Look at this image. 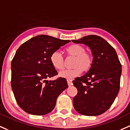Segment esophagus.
Instances as JSON below:
<instances>
[{"instance_id": "34e87169", "label": "esophagus", "mask_w": 130, "mask_h": 130, "mask_svg": "<svg viewBox=\"0 0 130 130\" xmlns=\"http://www.w3.org/2000/svg\"><path fill=\"white\" fill-rule=\"evenodd\" d=\"M67 83H68V85L71 86L72 85V82L71 81V80H67Z\"/></svg>"}]
</instances>
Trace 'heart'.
<instances>
[{"instance_id": "obj_1", "label": "heart", "mask_w": 130, "mask_h": 130, "mask_svg": "<svg viewBox=\"0 0 130 130\" xmlns=\"http://www.w3.org/2000/svg\"><path fill=\"white\" fill-rule=\"evenodd\" d=\"M68 55L75 57L71 70H66L59 73V76L68 80H72L78 76L82 71L89 70L93 64V57L88 53L85 52V49L81 45L73 44L65 50ZM52 65L57 70H61L64 68V59L63 56L58 52H54L50 57Z\"/></svg>"}]
</instances>
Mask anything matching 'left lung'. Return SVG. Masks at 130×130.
I'll list each match as a JSON object with an SVG mask.
<instances>
[{
    "instance_id": "left-lung-1",
    "label": "left lung",
    "mask_w": 130,
    "mask_h": 130,
    "mask_svg": "<svg viewBox=\"0 0 130 130\" xmlns=\"http://www.w3.org/2000/svg\"><path fill=\"white\" fill-rule=\"evenodd\" d=\"M72 41L89 47L93 56L88 72L73 81L78 90L73 106L83 115H100L110 108L118 95L121 65L114 48L101 37L87 35Z\"/></svg>"
}]
</instances>
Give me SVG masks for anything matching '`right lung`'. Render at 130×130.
Here are the masks:
<instances>
[{
    "mask_svg": "<svg viewBox=\"0 0 130 130\" xmlns=\"http://www.w3.org/2000/svg\"><path fill=\"white\" fill-rule=\"evenodd\" d=\"M70 42L46 35L29 39L17 49L11 63V85L20 108L34 115H44L53 110L60 94L68 88L67 80L60 77L50 57Z\"/></svg>",
    "mask_w": 130,
    "mask_h": 130,
    "instance_id": "right-lung-1",
    "label": "right lung"
}]
</instances>
